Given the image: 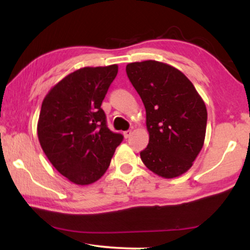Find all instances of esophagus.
Instances as JSON below:
<instances>
[{"label":"esophagus","mask_w":250,"mask_h":250,"mask_svg":"<svg viewBox=\"0 0 250 250\" xmlns=\"http://www.w3.org/2000/svg\"><path fill=\"white\" fill-rule=\"evenodd\" d=\"M123 135H124L125 139H128L129 136L132 135V129H128V131H125L124 133H123Z\"/></svg>","instance_id":"34e87169"}]
</instances>
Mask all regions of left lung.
I'll return each mask as SVG.
<instances>
[{"label":"left lung","mask_w":250,"mask_h":250,"mask_svg":"<svg viewBox=\"0 0 250 250\" xmlns=\"http://www.w3.org/2000/svg\"><path fill=\"white\" fill-rule=\"evenodd\" d=\"M146 108L149 145L140 152L146 168L164 179L188 172L204 146L206 104L182 71L156 60L126 66Z\"/></svg>","instance_id":"1"}]
</instances>
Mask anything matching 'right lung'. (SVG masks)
Segmentation results:
<instances>
[{
  "label": "right lung",
  "mask_w": 250,
  "mask_h": 250,
  "mask_svg": "<svg viewBox=\"0 0 250 250\" xmlns=\"http://www.w3.org/2000/svg\"><path fill=\"white\" fill-rule=\"evenodd\" d=\"M118 66L84 67L54 85L42 102L37 136L54 168L77 186L94 183L123 135L107 127L101 104Z\"/></svg>",
  "instance_id": "right-lung-1"
}]
</instances>
